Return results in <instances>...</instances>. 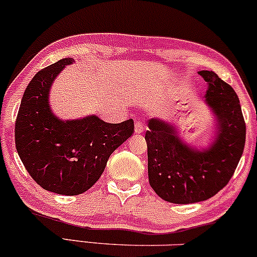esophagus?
Returning a JSON list of instances; mask_svg holds the SVG:
<instances>
[{
    "label": "esophagus",
    "mask_w": 257,
    "mask_h": 257,
    "mask_svg": "<svg viewBox=\"0 0 257 257\" xmlns=\"http://www.w3.org/2000/svg\"><path fill=\"white\" fill-rule=\"evenodd\" d=\"M144 123L141 121H138L135 123V134H141V133H144Z\"/></svg>",
    "instance_id": "34e87169"
}]
</instances>
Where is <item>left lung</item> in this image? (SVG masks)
<instances>
[{
	"instance_id": "1",
	"label": "left lung",
	"mask_w": 257,
	"mask_h": 257,
	"mask_svg": "<svg viewBox=\"0 0 257 257\" xmlns=\"http://www.w3.org/2000/svg\"><path fill=\"white\" fill-rule=\"evenodd\" d=\"M207 83L205 104L213 115V138L198 149L181 139L175 124L151 118L146 142L148 179L155 193L174 204L213 197L231 179L245 144V123L236 92L212 71H199Z\"/></svg>"
}]
</instances>
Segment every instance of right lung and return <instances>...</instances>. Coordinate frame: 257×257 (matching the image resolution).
<instances>
[{
	"instance_id": "1",
	"label": "right lung",
	"mask_w": 257,
	"mask_h": 257,
	"mask_svg": "<svg viewBox=\"0 0 257 257\" xmlns=\"http://www.w3.org/2000/svg\"><path fill=\"white\" fill-rule=\"evenodd\" d=\"M72 58H64L33 77L15 123V145L26 170L50 192L77 196L93 186L112 152L134 134V121L108 123L96 115L61 119L50 105V91Z\"/></svg>"
}]
</instances>
